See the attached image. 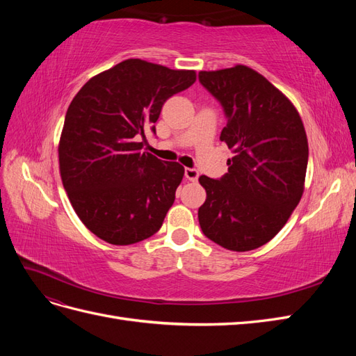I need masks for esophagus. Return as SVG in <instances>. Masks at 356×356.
I'll list each match as a JSON object with an SVG mask.
<instances>
[{
  "mask_svg": "<svg viewBox=\"0 0 356 356\" xmlns=\"http://www.w3.org/2000/svg\"><path fill=\"white\" fill-rule=\"evenodd\" d=\"M184 174H186V178L188 181H197V178H199V172L196 169H193V168H186Z\"/></svg>",
  "mask_w": 356,
  "mask_h": 356,
  "instance_id": "1",
  "label": "esophagus"
}]
</instances>
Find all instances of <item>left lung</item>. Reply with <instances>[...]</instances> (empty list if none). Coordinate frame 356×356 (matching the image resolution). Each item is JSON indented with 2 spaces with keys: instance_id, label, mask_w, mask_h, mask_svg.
<instances>
[{
  "instance_id": "left-lung-1",
  "label": "left lung",
  "mask_w": 356,
  "mask_h": 356,
  "mask_svg": "<svg viewBox=\"0 0 356 356\" xmlns=\"http://www.w3.org/2000/svg\"><path fill=\"white\" fill-rule=\"evenodd\" d=\"M199 81L222 105L220 139L234 153L224 177L199 178L200 229L225 250L251 251L281 232L303 196L305 126L293 102L250 67L200 71Z\"/></svg>"
}]
</instances>
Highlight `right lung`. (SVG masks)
<instances>
[{
  "mask_svg": "<svg viewBox=\"0 0 356 356\" xmlns=\"http://www.w3.org/2000/svg\"><path fill=\"white\" fill-rule=\"evenodd\" d=\"M196 81V71L126 59L74 96L59 141L63 188L81 222L111 245L159 232L184 177L177 161L143 153L145 129L163 104Z\"/></svg>",
  "mask_w": 356,
  "mask_h": 356,
  "instance_id": "1",
  "label": "right lung"
}]
</instances>
